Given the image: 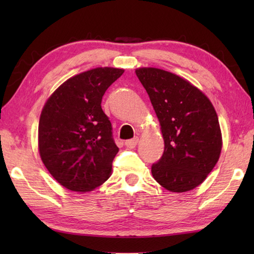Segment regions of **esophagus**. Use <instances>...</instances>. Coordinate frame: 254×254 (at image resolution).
I'll list each match as a JSON object with an SVG mask.
<instances>
[{"label": "esophagus", "instance_id": "1", "mask_svg": "<svg viewBox=\"0 0 254 254\" xmlns=\"http://www.w3.org/2000/svg\"><path fill=\"white\" fill-rule=\"evenodd\" d=\"M138 143V137H134L131 139H127L126 142V146L128 148H134L136 146V144Z\"/></svg>", "mask_w": 254, "mask_h": 254}]
</instances>
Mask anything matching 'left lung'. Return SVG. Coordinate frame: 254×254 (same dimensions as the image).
<instances>
[{"mask_svg": "<svg viewBox=\"0 0 254 254\" xmlns=\"http://www.w3.org/2000/svg\"><path fill=\"white\" fill-rule=\"evenodd\" d=\"M146 89L163 133L165 150L152 166L154 179L171 192L201 185L216 165L222 132L212 102L178 75L155 67L135 71Z\"/></svg>", "mask_w": 254, "mask_h": 254, "instance_id": "obj_1", "label": "left lung"}]
</instances>
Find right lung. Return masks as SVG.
Here are the masks:
<instances>
[{
	"mask_svg": "<svg viewBox=\"0 0 254 254\" xmlns=\"http://www.w3.org/2000/svg\"><path fill=\"white\" fill-rule=\"evenodd\" d=\"M123 72L97 67L75 75L50 96L41 111L38 127L41 160L68 190L93 191L111 175L119 148L101 99Z\"/></svg>",
	"mask_w": 254,
	"mask_h": 254,
	"instance_id": "obj_1",
	"label": "right lung"
}]
</instances>
